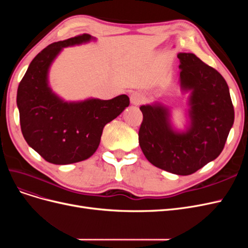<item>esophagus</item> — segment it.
<instances>
[{"instance_id": "esophagus-1", "label": "esophagus", "mask_w": 248, "mask_h": 248, "mask_svg": "<svg viewBox=\"0 0 248 248\" xmlns=\"http://www.w3.org/2000/svg\"><path fill=\"white\" fill-rule=\"evenodd\" d=\"M130 101L133 106H139V104L145 101V96L140 92H133L130 95Z\"/></svg>"}]
</instances>
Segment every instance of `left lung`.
<instances>
[{
  "mask_svg": "<svg viewBox=\"0 0 248 248\" xmlns=\"http://www.w3.org/2000/svg\"><path fill=\"white\" fill-rule=\"evenodd\" d=\"M180 87L189 92L188 123L177 130L170 109L160 102L141 106L139 142L156 168L179 176L196 172L219 156L234 124L226 79L194 54L179 52Z\"/></svg>",
  "mask_w": 248,
  "mask_h": 248,
  "instance_id": "8db88e82",
  "label": "left lung"
}]
</instances>
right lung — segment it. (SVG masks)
<instances>
[{
  "instance_id": "add662e5",
  "label": "right lung",
  "mask_w": 248,
  "mask_h": 248,
  "mask_svg": "<svg viewBox=\"0 0 248 248\" xmlns=\"http://www.w3.org/2000/svg\"><path fill=\"white\" fill-rule=\"evenodd\" d=\"M95 38L82 34L51 43L30 63L19 82L16 103L22 136L28 145L54 164H70L91 157L100 144L102 130L129 106L123 94L109 100L88 98L65 101L52 92L49 68L64 47Z\"/></svg>"
}]
</instances>
